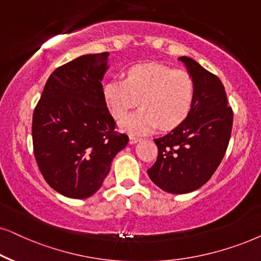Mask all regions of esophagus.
Instances as JSON below:
<instances>
[{
  "label": "esophagus",
  "mask_w": 261,
  "mask_h": 261,
  "mask_svg": "<svg viewBox=\"0 0 261 261\" xmlns=\"http://www.w3.org/2000/svg\"><path fill=\"white\" fill-rule=\"evenodd\" d=\"M138 141H140V138L135 137V135H129V143L130 144H137Z\"/></svg>",
  "instance_id": "obj_1"
}]
</instances>
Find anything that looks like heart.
Listing matches in <instances>:
<instances>
[{
    "label": "heart",
    "mask_w": 261,
    "mask_h": 261,
    "mask_svg": "<svg viewBox=\"0 0 261 261\" xmlns=\"http://www.w3.org/2000/svg\"><path fill=\"white\" fill-rule=\"evenodd\" d=\"M104 103L115 118L141 106L123 118L120 128L133 134H145L161 127L170 130L187 117L194 99V83L188 72L172 69L157 62L135 64L124 80L113 79L103 86Z\"/></svg>",
    "instance_id": "heart-1"
}]
</instances>
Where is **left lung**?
<instances>
[{
	"instance_id": "1",
	"label": "left lung",
	"mask_w": 261,
	"mask_h": 261,
	"mask_svg": "<svg viewBox=\"0 0 261 261\" xmlns=\"http://www.w3.org/2000/svg\"><path fill=\"white\" fill-rule=\"evenodd\" d=\"M178 60L194 83V99L185 121L154 139L158 157L147 170L154 185L172 194L195 191L211 178L228 148L234 118L219 77L187 56Z\"/></svg>"
}]
</instances>
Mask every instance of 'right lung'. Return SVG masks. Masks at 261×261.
I'll list each match as a JSON object with an SVG mask.
<instances>
[{
  "mask_svg": "<svg viewBox=\"0 0 261 261\" xmlns=\"http://www.w3.org/2000/svg\"><path fill=\"white\" fill-rule=\"evenodd\" d=\"M108 56L84 55L56 68L33 111L36 162L44 180L64 197L93 195L129 140L115 130L103 99Z\"/></svg>",
  "mask_w": 261,
  "mask_h": 261,
  "instance_id": "right-lung-1",
  "label": "right lung"
}]
</instances>
